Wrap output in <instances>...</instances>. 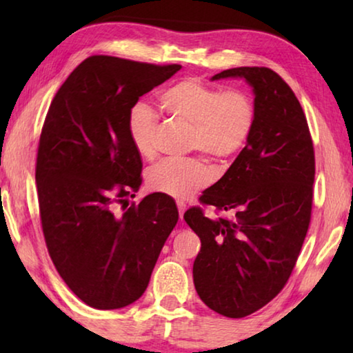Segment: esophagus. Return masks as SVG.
Returning <instances> with one entry per match:
<instances>
[{
	"label": "esophagus",
	"instance_id": "esophagus-1",
	"mask_svg": "<svg viewBox=\"0 0 353 353\" xmlns=\"http://www.w3.org/2000/svg\"><path fill=\"white\" fill-rule=\"evenodd\" d=\"M177 208H179V218L183 219V213L187 210V205H185L183 202H177Z\"/></svg>",
	"mask_w": 353,
	"mask_h": 353
}]
</instances>
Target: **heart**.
Segmentation results:
<instances>
[{"label": "heart", "mask_w": 353, "mask_h": 353, "mask_svg": "<svg viewBox=\"0 0 353 353\" xmlns=\"http://www.w3.org/2000/svg\"><path fill=\"white\" fill-rule=\"evenodd\" d=\"M159 105L172 123L190 126V151L225 163L243 151L254 132L256 110L250 94L238 88L221 90L196 79L174 83L159 94ZM129 139L145 160L157 154L159 118L149 107L137 104L128 119ZM210 181V170L199 157L182 162L163 160L148 171L146 183L154 193L187 199Z\"/></svg>", "instance_id": "obj_1"}]
</instances>
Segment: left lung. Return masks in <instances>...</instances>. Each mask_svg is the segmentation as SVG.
I'll use <instances>...</instances> for the list:
<instances>
[{
	"mask_svg": "<svg viewBox=\"0 0 353 353\" xmlns=\"http://www.w3.org/2000/svg\"><path fill=\"white\" fill-rule=\"evenodd\" d=\"M241 77L254 92V132L235 162L183 219L201 238L194 288L208 308L244 318L276 297L294 268L312 218L314 149L305 113L288 83L265 67L224 70L212 81Z\"/></svg>",
	"mask_w": 353,
	"mask_h": 353,
	"instance_id": "left-lung-1",
	"label": "left lung"
}]
</instances>
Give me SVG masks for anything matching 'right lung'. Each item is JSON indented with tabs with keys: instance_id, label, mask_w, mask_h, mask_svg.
Listing matches in <instances>:
<instances>
[{
	"instance_id": "obj_1",
	"label": "right lung",
	"mask_w": 353,
	"mask_h": 353,
	"mask_svg": "<svg viewBox=\"0 0 353 353\" xmlns=\"http://www.w3.org/2000/svg\"><path fill=\"white\" fill-rule=\"evenodd\" d=\"M181 68L92 56L67 77L46 113L35 166L41 229L63 282L93 308L140 299L177 224L170 196L148 194L121 214L115 205L141 185L129 113Z\"/></svg>"
}]
</instances>
